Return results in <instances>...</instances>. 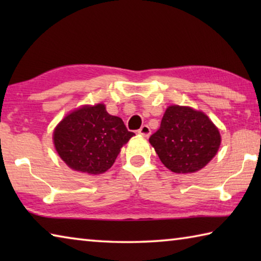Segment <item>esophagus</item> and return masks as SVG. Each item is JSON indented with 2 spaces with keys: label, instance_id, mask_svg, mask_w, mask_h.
Wrapping results in <instances>:
<instances>
[{
  "label": "esophagus",
  "instance_id": "1",
  "mask_svg": "<svg viewBox=\"0 0 261 261\" xmlns=\"http://www.w3.org/2000/svg\"><path fill=\"white\" fill-rule=\"evenodd\" d=\"M138 134L140 136L145 137V138H147V137H149V135H151V130H149V127L147 125H143L140 127V129L138 130Z\"/></svg>",
  "mask_w": 261,
  "mask_h": 261
}]
</instances>
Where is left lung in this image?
<instances>
[{
  "label": "left lung",
  "mask_w": 261,
  "mask_h": 261,
  "mask_svg": "<svg viewBox=\"0 0 261 261\" xmlns=\"http://www.w3.org/2000/svg\"><path fill=\"white\" fill-rule=\"evenodd\" d=\"M161 162L175 174H193L202 169L221 145V135L207 115L189 106L171 105L161 125L149 138Z\"/></svg>",
  "instance_id": "left-lung-1"
}]
</instances>
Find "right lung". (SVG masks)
<instances>
[{"label":"right lung","instance_id":"obj_1","mask_svg":"<svg viewBox=\"0 0 261 261\" xmlns=\"http://www.w3.org/2000/svg\"><path fill=\"white\" fill-rule=\"evenodd\" d=\"M134 136L121 117L108 114L105 103L83 105L59 122L53 143L70 169L100 175L114 165L121 148Z\"/></svg>","mask_w":261,"mask_h":261}]
</instances>
